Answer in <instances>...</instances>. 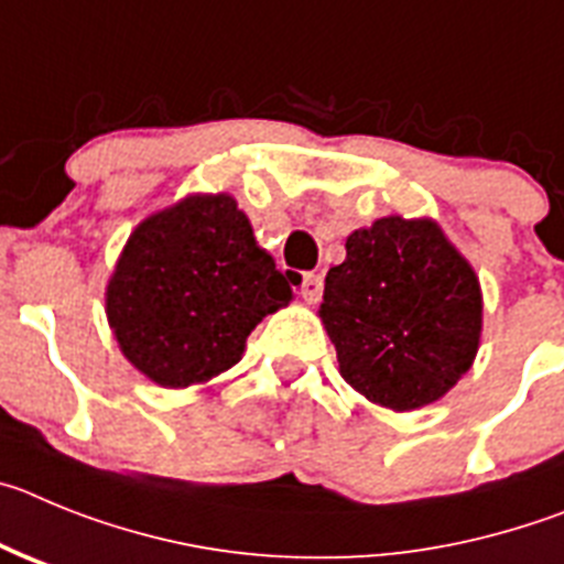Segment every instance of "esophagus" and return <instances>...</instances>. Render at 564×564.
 <instances>
[{"label":"esophagus","mask_w":564,"mask_h":564,"mask_svg":"<svg viewBox=\"0 0 564 564\" xmlns=\"http://www.w3.org/2000/svg\"><path fill=\"white\" fill-rule=\"evenodd\" d=\"M301 294H303V301H306V303H317V301H319V294H323V278L314 275V272H308V275H303Z\"/></svg>","instance_id":"1"}]
</instances>
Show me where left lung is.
Segmentation results:
<instances>
[{
    "label": "left lung",
    "mask_w": 564,
    "mask_h": 564,
    "mask_svg": "<svg viewBox=\"0 0 564 564\" xmlns=\"http://www.w3.org/2000/svg\"><path fill=\"white\" fill-rule=\"evenodd\" d=\"M480 286L433 221H373L345 241L319 317L339 373L370 402L415 410L453 388L478 354Z\"/></svg>",
    "instance_id": "8db88e82"
}]
</instances>
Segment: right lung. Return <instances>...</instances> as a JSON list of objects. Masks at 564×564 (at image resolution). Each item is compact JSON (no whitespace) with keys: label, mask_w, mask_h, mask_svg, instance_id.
Instances as JSON below:
<instances>
[{"label":"right lung","mask_w":564,"mask_h":564,"mask_svg":"<svg viewBox=\"0 0 564 564\" xmlns=\"http://www.w3.org/2000/svg\"><path fill=\"white\" fill-rule=\"evenodd\" d=\"M292 289L256 245L236 199L191 196L131 232L106 292V314L137 370L162 388L219 377L252 328Z\"/></svg>","instance_id":"add662e5"}]
</instances>
